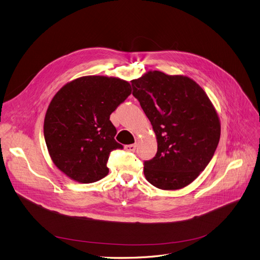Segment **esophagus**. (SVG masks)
I'll return each instance as SVG.
<instances>
[{"instance_id":"obj_1","label":"esophagus","mask_w":260,"mask_h":260,"mask_svg":"<svg viewBox=\"0 0 260 260\" xmlns=\"http://www.w3.org/2000/svg\"><path fill=\"white\" fill-rule=\"evenodd\" d=\"M135 149H136V145L135 144H131V145L125 146V150L129 151V152H133V151H135Z\"/></svg>"}]
</instances>
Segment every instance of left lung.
Returning a JSON list of instances; mask_svg holds the SVG:
<instances>
[{"instance_id": "8db88e82", "label": "left lung", "mask_w": 260, "mask_h": 260, "mask_svg": "<svg viewBox=\"0 0 260 260\" xmlns=\"http://www.w3.org/2000/svg\"><path fill=\"white\" fill-rule=\"evenodd\" d=\"M131 85L157 140L155 156L144 161L147 180L162 190L188 186L217 148L220 123L214 107L187 76L149 71Z\"/></svg>"}]
</instances>
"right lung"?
<instances>
[{"label":"right lung","mask_w":260,"mask_h":260,"mask_svg":"<svg viewBox=\"0 0 260 260\" xmlns=\"http://www.w3.org/2000/svg\"><path fill=\"white\" fill-rule=\"evenodd\" d=\"M131 94L130 84L89 75L65 85L52 99L44 136L52 161L70 178L90 184L109 172L110 152L123 149L110 114Z\"/></svg>","instance_id":"obj_1"}]
</instances>
